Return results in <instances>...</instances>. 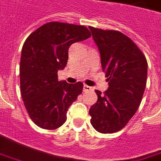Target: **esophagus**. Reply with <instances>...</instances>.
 Segmentation results:
<instances>
[{"label": "esophagus", "mask_w": 161, "mask_h": 161, "mask_svg": "<svg viewBox=\"0 0 161 161\" xmlns=\"http://www.w3.org/2000/svg\"><path fill=\"white\" fill-rule=\"evenodd\" d=\"M89 90H92L91 87H89V86L86 85V84L83 86V91L87 92V91H89Z\"/></svg>", "instance_id": "1"}]
</instances>
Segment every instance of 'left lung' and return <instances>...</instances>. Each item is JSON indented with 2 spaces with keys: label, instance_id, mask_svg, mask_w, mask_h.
<instances>
[{
  "label": "left lung",
  "instance_id": "left-lung-1",
  "mask_svg": "<svg viewBox=\"0 0 161 161\" xmlns=\"http://www.w3.org/2000/svg\"><path fill=\"white\" fill-rule=\"evenodd\" d=\"M99 49L108 89L95 90L98 100L89 109L97 132L112 133L122 129L140 105L147 81L148 63L139 48L119 31L89 27Z\"/></svg>",
  "mask_w": 161,
  "mask_h": 161
}]
</instances>
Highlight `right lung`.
<instances>
[{
    "instance_id": "obj_1",
    "label": "right lung",
    "mask_w": 161,
    "mask_h": 161,
    "mask_svg": "<svg viewBox=\"0 0 161 161\" xmlns=\"http://www.w3.org/2000/svg\"><path fill=\"white\" fill-rule=\"evenodd\" d=\"M86 27L69 23H45L23 44L20 61L21 94L30 118L38 127L54 130L64 124L70 105L83 92L81 82L58 81L72 44L90 37Z\"/></svg>"
}]
</instances>
